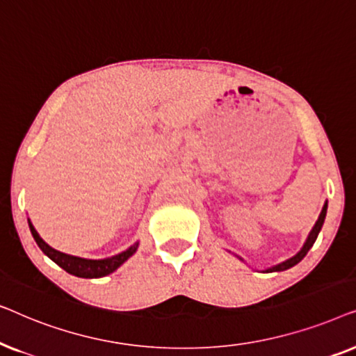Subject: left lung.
Returning <instances> with one entry per match:
<instances>
[{"label": "left lung", "instance_id": "1", "mask_svg": "<svg viewBox=\"0 0 356 356\" xmlns=\"http://www.w3.org/2000/svg\"><path fill=\"white\" fill-rule=\"evenodd\" d=\"M325 212H327V202L324 204V207H323V211H321V216H319V218H318V222L314 223V227H313V230H311V233H309L308 240H306L305 246L301 248V251L298 252V254L293 256V257H290V259H286L285 262H282V264H279V266H274V267H270V269H267L266 272H277V270H285V269H290V267H293L295 264H298V262H300L301 259H303V257H305L306 254H308V251L311 250V246L314 245L316 238H318L319 232H321V227H323V223H324Z\"/></svg>", "mask_w": 356, "mask_h": 356}]
</instances>
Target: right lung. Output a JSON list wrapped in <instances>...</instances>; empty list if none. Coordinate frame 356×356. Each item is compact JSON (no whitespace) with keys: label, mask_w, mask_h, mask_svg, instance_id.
Listing matches in <instances>:
<instances>
[{"label":"right lung","mask_w":356,"mask_h":356,"mask_svg":"<svg viewBox=\"0 0 356 356\" xmlns=\"http://www.w3.org/2000/svg\"><path fill=\"white\" fill-rule=\"evenodd\" d=\"M29 227H31L32 236L33 240L37 241V245L40 250L45 252V254L50 257L53 262H56L58 266L63 267L66 272L76 275V277H84V279H97V277H104L108 275L111 272L118 269V267L123 264V262L128 259L129 256H133L136 250H138V245L131 246L129 250H126L121 252V254H116L113 257H108V259H100V261H94V259H82V257H76V256H70L65 254V252H60L56 250H53L47 245L45 241L38 236V233L31 222H29Z\"/></svg>","instance_id":"1"}]
</instances>
